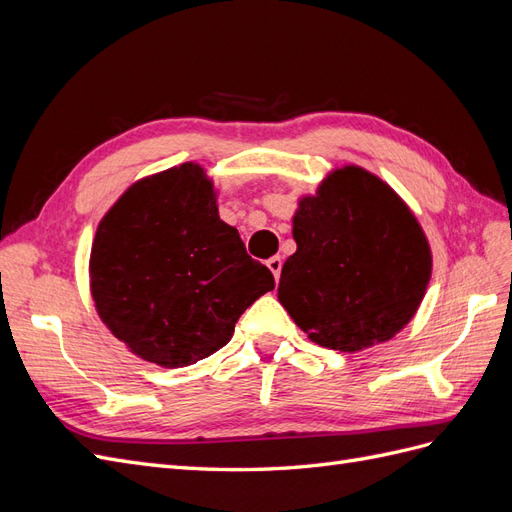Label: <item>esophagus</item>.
Segmentation results:
<instances>
[{
	"label": "esophagus",
	"mask_w": 512,
	"mask_h": 512,
	"mask_svg": "<svg viewBox=\"0 0 512 512\" xmlns=\"http://www.w3.org/2000/svg\"><path fill=\"white\" fill-rule=\"evenodd\" d=\"M267 267H269V271L273 273L275 282H280V275H282V258H280V256L269 258V260H267Z\"/></svg>",
	"instance_id": "1"
}]
</instances>
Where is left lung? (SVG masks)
<instances>
[{
  "instance_id": "1",
  "label": "left lung",
  "mask_w": 512,
  "mask_h": 512,
  "mask_svg": "<svg viewBox=\"0 0 512 512\" xmlns=\"http://www.w3.org/2000/svg\"><path fill=\"white\" fill-rule=\"evenodd\" d=\"M294 252L277 299L314 344L359 352L414 318L431 280V247L416 215L369 170L333 168L292 215Z\"/></svg>"
}]
</instances>
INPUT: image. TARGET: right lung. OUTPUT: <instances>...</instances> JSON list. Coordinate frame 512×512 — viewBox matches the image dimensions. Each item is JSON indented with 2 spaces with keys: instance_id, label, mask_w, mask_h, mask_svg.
<instances>
[{
  "instance_id": "1",
  "label": "right lung",
  "mask_w": 512,
  "mask_h": 512,
  "mask_svg": "<svg viewBox=\"0 0 512 512\" xmlns=\"http://www.w3.org/2000/svg\"><path fill=\"white\" fill-rule=\"evenodd\" d=\"M275 288L196 162L132 183L98 224L89 254L96 312L138 359L188 367L224 348L239 316Z\"/></svg>"
}]
</instances>
